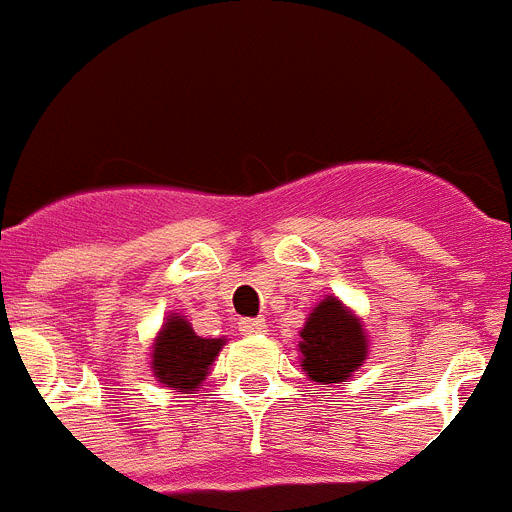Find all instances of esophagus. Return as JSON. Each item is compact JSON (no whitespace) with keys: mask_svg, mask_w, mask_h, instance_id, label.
<instances>
[{"mask_svg":"<svg viewBox=\"0 0 512 512\" xmlns=\"http://www.w3.org/2000/svg\"><path fill=\"white\" fill-rule=\"evenodd\" d=\"M241 333H264L266 330V320L264 318H243L238 323Z\"/></svg>","mask_w":512,"mask_h":512,"instance_id":"1","label":"esophagus"}]
</instances>
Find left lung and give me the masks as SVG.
<instances>
[{
    "label": "left lung",
    "mask_w": 512,
    "mask_h": 512,
    "mask_svg": "<svg viewBox=\"0 0 512 512\" xmlns=\"http://www.w3.org/2000/svg\"><path fill=\"white\" fill-rule=\"evenodd\" d=\"M300 336L302 369L312 382L341 384L366 359L364 328L336 297L312 310Z\"/></svg>",
    "instance_id": "left-lung-1"
}]
</instances>
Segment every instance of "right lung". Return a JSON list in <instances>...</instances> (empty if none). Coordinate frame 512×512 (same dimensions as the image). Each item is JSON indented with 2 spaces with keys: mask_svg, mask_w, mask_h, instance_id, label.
<instances>
[{
  "mask_svg": "<svg viewBox=\"0 0 512 512\" xmlns=\"http://www.w3.org/2000/svg\"><path fill=\"white\" fill-rule=\"evenodd\" d=\"M223 348V338H202L179 315H171L153 343V374L161 384L182 392L200 390L207 369Z\"/></svg>",
  "mask_w": 512,
  "mask_h": 512,
  "instance_id": "1",
  "label": "right lung"
}]
</instances>
